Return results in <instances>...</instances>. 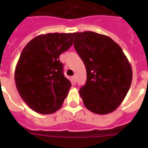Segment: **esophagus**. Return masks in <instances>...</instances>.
I'll list each match as a JSON object with an SVG mask.
<instances>
[{
    "label": "esophagus",
    "mask_w": 148,
    "mask_h": 148,
    "mask_svg": "<svg viewBox=\"0 0 148 148\" xmlns=\"http://www.w3.org/2000/svg\"><path fill=\"white\" fill-rule=\"evenodd\" d=\"M71 81H72V83H73V84H75L76 83V79H75V76L72 77Z\"/></svg>",
    "instance_id": "1"
}]
</instances>
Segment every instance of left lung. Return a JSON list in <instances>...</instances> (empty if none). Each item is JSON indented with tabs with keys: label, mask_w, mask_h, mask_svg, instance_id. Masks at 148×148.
Instances as JSON below:
<instances>
[{
	"label": "left lung",
	"mask_w": 148,
	"mask_h": 148,
	"mask_svg": "<svg viewBox=\"0 0 148 148\" xmlns=\"http://www.w3.org/2000/svg\"><path fill=\"white\" fill-rule=\"evenodd\" d=\"M74 47L87 70V82L79 90L84 106L96 114L114 111L131 85L130 64L113 39L87 31L73 33Z\"/></svg>",
	"instance_id": "obj_1"
}]
</instances>
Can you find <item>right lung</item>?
Instances as JSON below:
<instances>
[{
	"label": "right lung",
	"instance_id": "obj_1",
	"mask_svg": "<svg viewBox=\"0 0 148 148\" xmlns=\"http://www.w3.org/2000/svg\"><path fill=\"white\" fill-rule=\"evenodd\" d=\"M73 43V33H48L31 40L15 71L16 88L26 104L40 114L59 110L71 87L59 56Z\"/></svg>",
	"mask_w": 148,
	"mask_h": 148
}]
</instances>
